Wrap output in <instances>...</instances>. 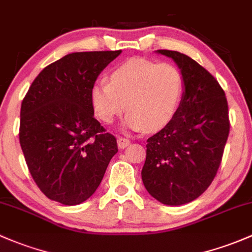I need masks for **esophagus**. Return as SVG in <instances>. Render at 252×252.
I'll list each match as a JSON object with an SVG mask.
<instances>
[{
  "label": "esophagus",
  "mask_w": 252,
  "mask_h": 252,
  "mask_svg": "<svg viewBox=\"0 0 252 252\" xmlns=\"http://www.w3.org/2000/svg\"><path fill=\"white\" fill-rule=\"evenodd\" d=\"M117 142H118V147L121 148V150H123V148H126V146H129V145H130V140L126 139V137H123V136H119Z\"/></svg>",
  "instance_id": "esophagus-1"
}]
</instances>
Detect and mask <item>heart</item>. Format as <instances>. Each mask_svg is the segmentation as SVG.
Listing matches in <instances>:
<instances>
[{
	"instance_id": "1",
	"label": "heart",
	"mask_w": 252,
	"mask_h": 252,
	"mask_svg": "<svg viewBox=\"0 0 252 252\" xmlns=\"http://www.w3.org/2000/svg\"><path fill=\"white\" fill-rule=\"evenodd\" d=\"M184 88V76L173 63L130 59L111 71L108 83L93 84L91 102L95 116L106 124L126 108L124 126L152 131L171 121Z\"/></svg>"
}]
</instances>
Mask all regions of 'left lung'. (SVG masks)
I'll return each mask as SVG.
<instances>
[{
	"label": "left lung",
	"instance_id": "left-lung-1",
	"mask_svg": "<svg viewBox=\"0 0 252 252\" xmlns=\"http://www.w3.org/2000/svg\"><path fill=\"white\" fill-rule=\"evenodd\" d=\"M157 52L177 63L185 92L171 121L147 139L141 176L158 202L182 205L215 179L231 128L228 104L219 82L197 62L175 50Z\"/></svg>",
	"mask_w": 252,
	"mask_h": 252
}]
</instances>
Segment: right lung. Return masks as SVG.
<instances>
[{
  "instance_id": "add662e5",
  "label": "right lung",
  "mask_w": 252,
  "mask_h": 252,
  "mask_svg": "<svg viewBox=\"0 0 252 252\" xmlns=\"http://www.w3.org/2000/svg\"><path fill=\"white\" fill-rule=\"evenodd\" d=\"M121 53L65 55L39 72L23 99L20 146L33 181L49 199L83 203L118 152L116 137L94 117L91 88Z\"/></svg>"
}]
</instances>
